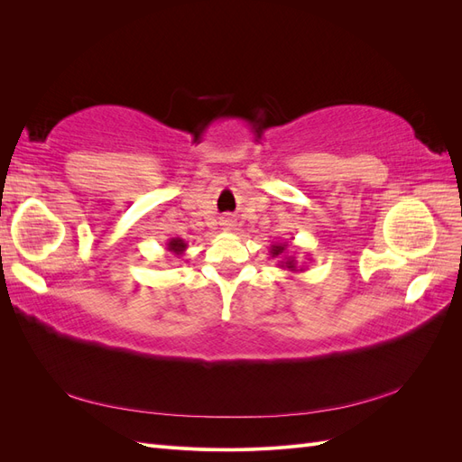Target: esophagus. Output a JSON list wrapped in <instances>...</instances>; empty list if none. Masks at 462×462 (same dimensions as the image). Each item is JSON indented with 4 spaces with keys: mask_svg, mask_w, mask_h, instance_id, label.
<instances>
[{
    "mask_svg": "<svg viewBox=\"0 0 462 462\" xmlns=\"http://www.w3.org/2000/svg\"><path fill=\"white\" fill-rule=\"evenodd\" d=\"M221 226H223V229H226V231H231L235 227V223L229 217H226V219L221 221Z\"/></svg>",
    "mask_w": 462,
    "mask_h": 462,
    "instance_id": "34e87169",
    "label": "esophagus"
}]
</instances>
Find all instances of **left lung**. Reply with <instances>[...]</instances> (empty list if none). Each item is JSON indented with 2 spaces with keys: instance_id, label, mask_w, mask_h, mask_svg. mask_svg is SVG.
<instances>
[{
  "instance_id": "obj_1",
  "label": "left lung",
  "mask_w": 462,
  "mask_h": 462,
  "mask_svg": "<svg viewBox=\"0 0 462 462\" xmlns=\"http://www.w3.org/2000/svg\"><path fill=\"white\" fill-rule=\"evenodd\" d=\"M270 256L277 260V268L287 270V272H304L302 265L297 262L295 254L289 253V245L287 243H273L270 246Z\"/></svg>"
}]
</instances>
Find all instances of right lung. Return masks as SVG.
I'll return each instance as SVG.
<instances>
[{
    "instance_id": "obj_1",
    "label": "right lung",
    "mask_w": 462,
    "mask_h": 462,
    "mask_svg": "<svg viewBox=\"0 0 462 462\" xmlns=\"http://www.w3.org/2000/svg\"><path fill=\"white\" fill-rule=\"evenodd\" d=\"M167 250H170L171 254H175V256L179 258V256H183V254H185L187 243H185L183 239H179V236H173V239L167 241Z\"/></svg>"
}]
</instances>
